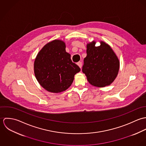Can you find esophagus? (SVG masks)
<instances>
[{"label": "esophagus", "mask_w": 146, "mask_h": 146, "mask_svg": "<svg viewBox=\"0 0 146 146\" xmlns=\"http://www.w3.org/2000/svg\"><path fill=\"white\" fill-rule=\"evenodd\" d=\"M77 64L79 66L80 68H81L82 66V62H78L77 63Z\"/></svg>", "instance_id": "34e87169"}]
</instances>
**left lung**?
Masks as SVG:
<instances>
[{"instance_id":"8db88e82","label":"left lung","mask_w":146,"mask_h":146,"mask_svg":"<svg viewBox=\"0 0 146 146\" xmlns=\"http://www.w3.org/2000/svg\"><path fill=\"white\" fill-rule=\"evenodd\" d=\"M96 43L93 41L86 45L87 56L84 60L82 71L90 84L104 87L116 79L120 62L108 44L101 41V45L96 46Z\"/></svg>"}]
</instances>
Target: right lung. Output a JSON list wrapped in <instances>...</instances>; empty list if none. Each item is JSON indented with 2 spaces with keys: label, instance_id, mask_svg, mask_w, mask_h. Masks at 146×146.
Listing matches in <instances>:
<instances>
[{
  "label": "right lung",
  "instance_id": "right-lung-1",
  "mask_svg": "<svg viewBox=\"0 0 146 146\" xmlns=\"http://www.w3.org/2000/svg\"><path fill=\"white\" fill-rule=\"evenodd\" d=\"M34 74L43 88L52 93H60L72 83L80 67L66 52L64 42L54 40L45 45L34 61Z\"/></svg>",
  "mask_w": 146,
  "mask_h": 146
}]
</instances>
